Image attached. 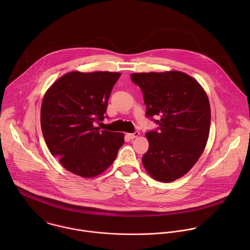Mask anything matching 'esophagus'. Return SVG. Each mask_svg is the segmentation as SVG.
Segmentation results:
<instances>
[{"mask_svg":"<svg viewBox=\"0 0 250 250\" xmlns=\"http://www.w3.org/2000/svg\"><path fill=\"white\" fill-rule=\"evenodd\" d=\"M127 136L130 138V139H135V138H138L139 136H140V132L139 131H136V132H134V133H132V134H127Z\"/></svg>","mask_w":250,"mask_h":250,"instance_id":"1","label":"esophagus"}]
</instances>
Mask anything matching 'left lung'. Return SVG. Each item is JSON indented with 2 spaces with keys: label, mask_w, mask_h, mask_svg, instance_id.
Segmentation results:
<instances>
[{
  "label": "left lung",
  "mask_w": 250,
  "mask_h": 250,
  "mask_svg": "<svg viewBox=\"0 0 250 250\" xmlns=\"http://www.w3.org/2000/svg\"><path fill=\"white\" fill-rule=\"evenodd\" d=\"M131 80L143 91L146 116L159 125L145 135L149 149L143 167L160 182L181 178L198 161L209 138L211 107L205 90L180 71L133 73Z\"/></svg>",
  "instance_id": "obj_1"
}]
</instances>
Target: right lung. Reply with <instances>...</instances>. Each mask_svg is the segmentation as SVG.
<instances>
[{
  "label": "right lung",
  "instance_id": "right-lung-1",
  "mask_svg": "<svg viewBox=\"0 0 250 250\" xmlns=\"http://www.w3.org/2000/svg\"><path fill=\"white\" fill-rule=\"evenodd\" d=\"M118 72H69L46 91L40 111L42 134L64 168L84 178L104 172L124 143L122 133L100 130Z\"/></svg>",
  "mask_w": 250,
  "mask_h": 250
}]
</instances>
